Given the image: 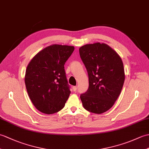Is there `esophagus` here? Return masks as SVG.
<instances>
[{
	"label": "esophagus",
	"mask_w": 149,
	"mask_h": 149,
	"mask_svg": "<svg viewBox=\"0 0 149 149\" xmlns=\"http://www.w3.org/2000/svg\"><path fill=\"white\" fill-rule=\"evenodd\" d=\"M77 90V86H73V90L74 91H76Z\"/></svg>",
	"instance_id": "esophagus-1"
}]
</instances>
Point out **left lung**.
Masks as SVG:
<instances>
[{
    "label": "left lung",
    "mask_w": 149,
    "mask_h": 149,
    "mask_svg": "<svg viewBox=\"0 0 149 149\" xmlns=\"http://www.w3.org/2000/svg\"><path fill=\"white\" fill-rule=\"evenodd\" d=\"M79 54L89 79L88 90L80 95L84 108L91 113H103L114 105L124 83L122 59L105 43L82 46Z\"/></svg>",
    "instance_id": "1"
}]
</instances>
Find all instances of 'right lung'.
Masks as SVG:
<instances>
[{
	"mask_svg": "<svg viewBox=\"0 0 149 149\" xmlns=\"http://www.w3.org/2000/svg\"><path fill=\"white\" fill-rule=\"evenodd\" d=\"M73 46L52 45L41 50L28 65L25 75L27 91L34 106L45 114L58 112L70 94L64 65Z\"/></svg>",
	"mask_w": 149,
	"mask_h": 149,
	"instance_id": "1",
	"label": "right lung"
}]
</instances>
